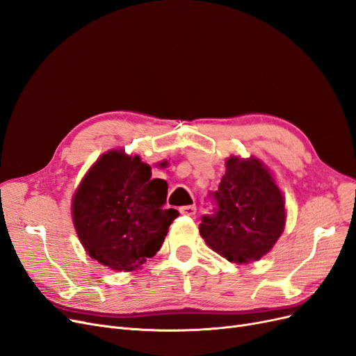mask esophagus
<instances>
[{"instance_id": "1", "label": "esophagus", "mask_w": 356, "mask_h": 356, "mask_svg": "<svg viewBox=\"0 0 356 356\" xmlns=\"http://www.w3.org/2000/svg\"><path fill=\"white\" fill-rule=\"evenodd\" d=\"M180 214L183 216H195L196 214V207L195 205H186V207H180Z\"/></svg>"}]
</instances>
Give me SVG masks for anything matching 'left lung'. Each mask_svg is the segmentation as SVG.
Returning <instances> with one entry per match:
<instances>
[{
    "instance_id": "obj_1",
    "label": "left lung",
    "mask_w": 356,
    "mask_h": 356,
    "mask_svg": "<svg viewBox=\"0 0 356 356\" xmlns=\"http://www.w3.org/2000/svg\"><path fill=\"white\" fill-rule=\"evenodd\" d=\"M214 198V214L201 218L205 243L236 264L264 257L286 225L283 195L270 170L257 158L230 155Z\"/></svg>"
}]
</instances>
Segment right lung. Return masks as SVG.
<instances>
[{
    "label": "right lung",
    "instance_id": "obj_1",
    "mask_svg": "<svg viewBox=\"0 0 356 356\" xmlns=\"http://www.w3.org/2000/svg\"><path fill=\"white\" fill-rule=\"evenodd\" d=\"M138 155L111 149L79 185L72 204L76 233L90 258L115 271H134L152 258L179 211L164 209L167 181L151 177Z\"/></svg>",
    "mask_w": 356,
    "mask_h": 356
}]
</instances>
